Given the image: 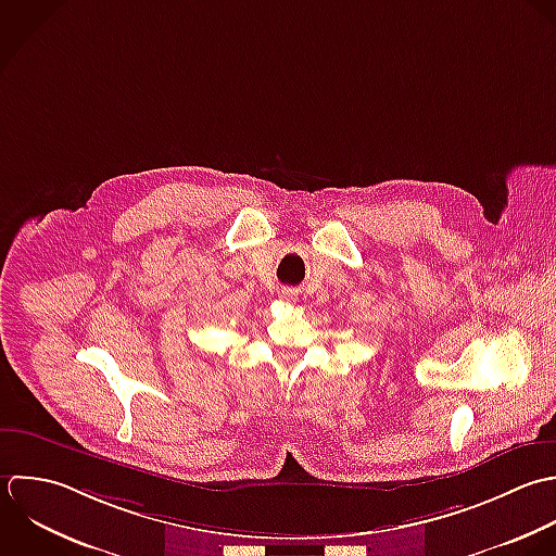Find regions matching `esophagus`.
<instances>
[{"label":"esophagus","instance_id":"esophagus-1","mask_svg":"<svg viewBox=\"0 0 556 556\" xmlns=\"http://www.w3.org/2000/svg\"><path fill=\"white\" fill-rule=\"evenodd\" d=\"M281 299H283V301H296V292H294L292 288H283V290H281Z\"/></svg>","mask_w":556,"mask_h":556}]
</instances>
